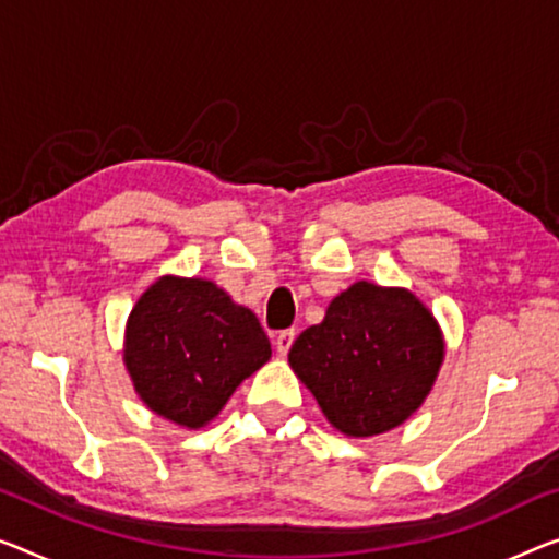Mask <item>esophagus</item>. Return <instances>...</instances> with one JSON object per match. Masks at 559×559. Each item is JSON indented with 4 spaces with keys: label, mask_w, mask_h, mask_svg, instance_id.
<instances>
[{
    "label": "esophagus",
    "mask_w": 559,
    "mask_h": 559,
    "mask_svg": "<svg viewBox=\"0 0 559 559\" xmlns=\"http://www.w3.org/2000/svg\"><path fill=\"white\" fill-rule=\"evenodd\" d=\"M294 338H296V331L294 329L276 333V341H273V344H276L278 356H286L288 354V348H290V344H294Z\"/></svg>",
    "instance_id": "34e87169"
}]
</instances>
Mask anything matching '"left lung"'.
<instances>
[{
  "label": "left lung",
  "mask_w": 559,
  "mask_h": 559,
  "mask_svg": "<svg viewBox=\"0 0 559 559\" xmlns=\"http://www.w3.org/2000/svg\"><path fill=\"white\" fill-rule=\"evenodd\" d=\"M444 336L412 290L359 281L306 329L288 364L346 437H373L404 424L435 386Z\"/></svg>",
  "instance_id": "1"
}]
</instances>
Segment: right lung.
<instances>
[{
	"label": "right lung",
	"mask_w": 559,
	"mask_h": 559,
	"mask_svg": "<svg viewBox=\"0 0 559 559\" xmlns=\"http://www.w3.org/2000/svg\"><path fill=\"white\" fill-rule=\"evenodd\" d=\"M271 359L251 308L205 278L163 276L132 306L122 361L150 412L200 429Z\"/></svg>",
	"instance_id": "add662e5"
}]
</instances>
